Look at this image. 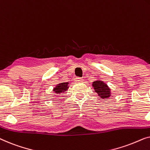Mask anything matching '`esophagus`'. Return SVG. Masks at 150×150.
I'll use <instances>...</instances> for the list:
<instances>
[{
  "label": "esophagus",
  "mask_w": 150,
  "mask_h": 150,
  "mask_svg": "<svg viewBox=\"0 0 150 150\" xmlns=\"http://www.w3.org/2000/svg\"><path fill=\"white\" fill-rule=\"evenodd\" d=\"M75 81L78 82V83H83V82L84 81V80L81 77H76L75 79Z\"/></svg>",
  "instance_id": "1"
}]
</instances>
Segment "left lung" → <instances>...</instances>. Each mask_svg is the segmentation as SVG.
Wrapping results in <instances>:
<instances>
[{
	"instance_id": "1",
	"label": "left lung",
	"mask_w": 150,
	"mask_h": 150,
	"mask_svg": "<svg viewBox=\"0 0 150 150\" xmlns=\"http://www.w3.org/2000/svg\"><path fill=\"white\" fill-rule=\"evenodd\" d=\"M92 85L96 92L100 98H102V99H106L109 98L110 96V89L104 82L100 81H94Z\"/></svg>"
}]
</instances>
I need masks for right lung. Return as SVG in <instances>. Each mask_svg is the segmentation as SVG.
<instances>
[{
	"label": "right lung",
	"mask_w": 150,
	"mask_h": 150,
	"mask_svg": "<svg viewBox=\"0 0 150 150\" xmlns=\"http://www.w3.org/2000/svg\"><path fill=\"white\" fill-rule=\"evenodd\" d=\"M67 85H68V83H62L59 84L58 85H57L56 87H54L53 91H54V93L57 94L62 93V92L65 91L67 89H68Z\"/></svg>",
	"instance_id": "obj_1"
}]
</instances>
